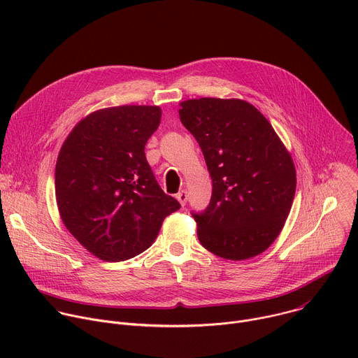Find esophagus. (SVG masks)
Wrapping results in <instances>:
<instances>
[{
	"mask_svg": "<svg viewBox=\"0 0 358 358\" xmlns=\"http://www.w3.org/2000/svg\"><path fill=\"white\" fill-rule=\"evenodd\" d=\"M176 198L180 201V203H181V206L184 207L185 206V203H187V198H188V195H187V191L185 189H181L177 195H176Z\"/></svg>",
	"mask_w": 358,
	"mask_h": 358,
	"instance_id": "1",
	"label": "esophagus"
}]
</instances>
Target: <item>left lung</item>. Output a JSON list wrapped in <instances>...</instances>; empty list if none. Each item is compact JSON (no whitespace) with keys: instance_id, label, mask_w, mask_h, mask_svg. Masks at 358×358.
Returning a JSON list of instances; mask_svg holds the SVG:
<instances>
[{"instance_id":"left-lung-1","label":"left lung","mask_w":358,"mask_h":358,"mask_svg":"<svg viewBox=\"0 0 358 358\" xmlns=\"http://www.w3.org/2000/svg\"><path fill=\"white\" fill-rule=\"evenodd\" d=\"M180 106V120L198 141L213 180L208 207L191 213L201 245L224 259L257 257L278 238L292 208L290 155L245 100L201 97Z\"/></svg>"}]
</instances>
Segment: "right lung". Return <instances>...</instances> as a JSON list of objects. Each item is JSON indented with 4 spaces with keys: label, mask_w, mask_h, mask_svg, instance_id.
<instances>
[{
    "label": "right lung",
    "mask_w": 358,
    "mask_h": 358,
    "mask_svg": "<svg viewBox=\"0 0 358 358\" xmlns=\"http://www.w3.org/2000/svg\"><path fill=\"white\" fill-rule=\"evenodd\" d=\"M159 106L90 113L65 140L55 194L68 231L94 257L119 262L145 250L180 202L159 185L144 147L160 124Z\"/></svg>",
    "instance_id": "add662e5"
}]
</instances>
